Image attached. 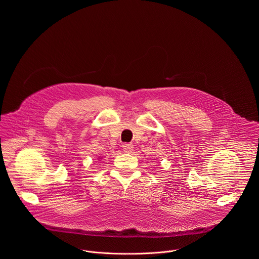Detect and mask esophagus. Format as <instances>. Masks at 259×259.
I'll return each instance as SVG.
<instances>
[{
    "label": "esophagus",
    "instance_id": "esophagus-1",
    "mask_svg": "<svg viewBox=\"0 0 259 259\" xmlns=\"http://www.w3.org/2000/svg\"><path fill=\"white\" fill-rule=\"evenodd\" d=\"M122 147H123V151L127 154H130L133 151V145L131 143H124Z\"/></svg>",
    "mask_w": 259,
    "mask_h": 259
}]
</instances>
